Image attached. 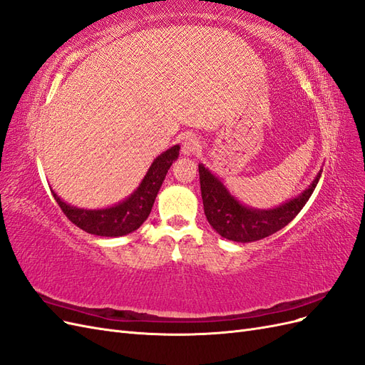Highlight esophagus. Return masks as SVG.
<instances>
[{
    "mask_svg": "<svg viewBox=\"0 0 365 365\" xmlns=\"http://www.w3.org/2000/svg\"><path fill=\"white\" fill-rule=\"evenodd\" d=\"M200 141H197L196 137L193 135H187L182 138V143H181V152L182 155L189 157V155H195V153L200 150Z\"/></svg>",
    "mask_w": 365,
    "mask_h": 365,
    "instance_id": "34e87169",
    "label": "esophagus"
}]
</instances>
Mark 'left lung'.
<instances>
[{"label":"left lung","instance_id":"8db88e82","mask_svg":"<svg viewBox=\"0 0 365 365\" xmlns=\"http://www.w3.org/2000/svg\"><path fill=\"white\" fill-rule=\"evenodd\" d=\"M319 170L307 189L292 200L268 210L252 208L237 201L215 173L200 164L201 195L208 224L222 237L247 244L274 235L300 213L318 184Z\"/></svg>","mask_w":365,"mask_h":365}]
</instances>
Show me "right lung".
Here are the masks:
<instances>
[{"mask_svg":"<svg viewBox=\"0 0 365 365\" xmlns=\"http://www.w3.org/2000/svg\"><path fill=\"white\" fill-rule=\"evenodd\" d=\"M178 155L180 145H175L170 149L163 152L161 155L153 160L145 178L141 180L137 189L126 200L111 207L96 210L79 208L63 202L53 190L51 193L65 216L74 225L86 231V233L105 237L126 236L140 228L141 224L150 215V210L153 207V202H155L160 187L165 178V175H168L172 163L178 160Z\"/></svg>","mask_w":365,"mask_h":365,"instance_id":"1","label":"right lung"}]
</instances>
